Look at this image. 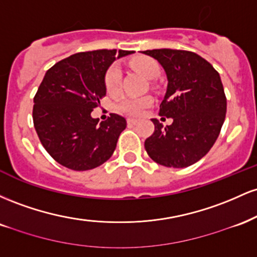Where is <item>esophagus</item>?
Segmentation results:
<instances>
[{
  "label": "esophagus",
  "mask_w": 257,
  "mask_h": 257,
  "mask_svg": "<svg viewBox=\"0 0 257 257\" xmlns=\"http://www.w3.org/2000/svg\"><path fill=\"white\" fill-rule=\"evenodd\" d=\"M138 122H139V120L138 119H134V118H128V119H126V123H128L129 125L138 124Z\"/></svg>",
  "instance_id": "34e87169"
}]
</instances>
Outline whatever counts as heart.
I'll return each mask as SVG.
<instances>
[{"label": "heart", "mask_w": 257, "mask_h": 257, "mask_svg": "<svg viewBox=\"0 0 257 257\" xmlns=\"http://www.w3.org/2000/svg\"><path fill=\"white\" fill-rule=\"evenodd\" d=\"M132 67L146 78H156L159 75V65L157 61L149 57H138L132 60ZM120 83V71L117 66H111L105 75V87L107 91H116ZM152 104L151 96L140 98H123L117 102L116 108L122 113L129 116H139Z\"/></svg>", "instance_id": "heart-1"}]
</instances>
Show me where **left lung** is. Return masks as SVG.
Here are the masks:
<instances>
[{"label":"left lung","mask_w":257,"mask_h":257,"mask_svg":"<svg viewBox=\"0 0 257 257\" xmlns=\"http://www.w3.org/2000/svg\"><path fill=\"white\" fill-rule=\"evenodd\" d=\"M143 53L166 71L168 87L159 116L173 118L167 126L152 119L155 132L145 140L147 155L168 168L192 166L213 147L226 117L219 72L193 52L163 48Z\"/></svg>","instance_id":"obj_1"}]
</instances>
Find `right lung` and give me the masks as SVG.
<instances>
[{"mask_svg":"<svg viewBox=\"0 0 257 257\" xmlns=\"http://www.w3.org/2000/svg\"><path fill=\"white\" fill-rule=\"evenodd\" d=\"M132 53H76L46 72L34 98L32 118L41 144L59 164L83 172L112 156L126 126L125 118L111 113L99 123L90 113L106 95L105 75L110 65Z\"/></svg>","mask_w":257,"mask_h":257,"instance_id":"1","label":"right lung"}]
</instances>
